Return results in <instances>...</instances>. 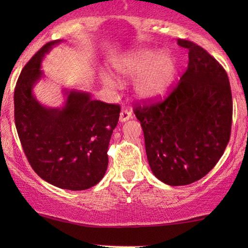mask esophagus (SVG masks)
<instances>
[{"label":"esophagus","mask_w":248,"mask_h":248,"mask_svg":"<svg viewBox=\"0 0 248 248\" xmlns=\"http://www.w3.org/2000/svg\"><path fill=\"white\" fill-rule=\"evenodd\" d=\"M131 118H133V115L128 109L126 108H123V109L121 110V114H120V121L121 122H126L128 120H131Z\"/></svg>","instance_id":"34e87169"}]
</instances>
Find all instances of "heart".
<instances>
[{"label": "heart", "instance_id": "b5f03b06", "mask_svg": "<svg viewBox=\"0 0 248 248\" xmlns=\"http://www.w3.org/2000/svg\"><path fill=\"white\" fill-rule=\"evenodd\" d=\"M116 70L123 76L138 77L137 90L141 97L155 99L165 96L170 89L176 76V62L169 54H161L152 49H140L127 54L116 63ZM105 82L114 86L110 78Z\"/></svg>", "mask_w": 248, "mask_h": 248}]
</instances>
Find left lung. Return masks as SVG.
Returning a JSON list of instances; mask_svg holds the SVG:
<instances>
[{"label": "left lung", "instance_id": "left-lung-1", "mask_svg": "<svg viewBox=\"0 0 248 248\" xmlns=\"http://www.w3.org/2000/svg\"><path fill=\"white\" fill-rule=\"evenodd\" d=\"M188 65L164 100L137 104L149 165L159 181L188 185L208 174L225 152L232 132V97L227 72L193 42Z\"/></svg>", "mask_w": 248, "mask_h": 248}]
</instances>
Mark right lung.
Instances as JSON below:
<instances>
[{"mask_svg":"<svg viewBox=\"0 0 248 248\" xmlns=\"http://www.w3.org/2000/svg\"><path fill=\"white\" fill-rule=\"evenodd\" d=\"M61 40L47 43L20 73L15 89V122L22 149L36 174L56 187L83 191L98 184L108 166V144L120 118L116 104L90 93L66 91L63 108H47L32 94L43 76L40 63Z\"/></svg>","mask_w":248,"mask_h":248,"instance_id":"right-lung-1","label":"right lung"}]
</instances>
